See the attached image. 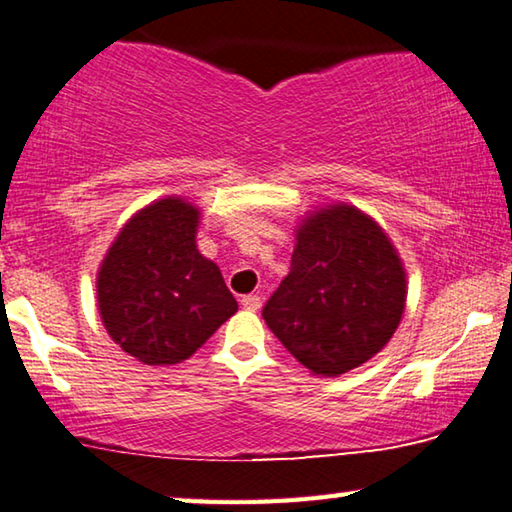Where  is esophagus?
Segmentation results:
<instances>
[{
  "instance_id": "esophagus-1",
  "label": "esophagus",
  "mask_w": 512,
  "mask_h": 512,
  "mask_svg": "<svg viewBox=\"0 0 512 512\" xmlns=\"http://www.w3.org/2000/svg\"><path fill=\"white\" fill-rule=\"evenodd\" d=\"M241 305L246 307V310H259V305H262V298L259 296H255V294H248V296H243L241 298Z\"/></svg>"
}]
</instances>
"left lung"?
<instances>
[{"label":"left lung","mask_w":512,"mask_h":512,"mask_svg":"<svg viewBox=\"0 0 512 512\" xmlns=\"http://www.w3.org/2000/svg\"><path fill=\"white\" fill-rule=\"evenodd\" d=\"M291 269L262 316L282 346L316 376L371 360L399 326L405 273L385 232L351 205L300 225Z\"/></svg>","instance_id":"8db88e82"}]
</instances>
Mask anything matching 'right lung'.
I'll return each mask as SVG.
<instances>
[{
    "instance_id": "1",
    "label": "right lung",
    "mask_w": 512,
    "mask_h": 512,
    "mask_svg": "<svg viewBox=\"0 0 512 512\" xmlns=\"http://www.w3.org/2000/svg\"><path fill=\"white\" fill-rule=\"evenodd\" d=\"M198 209L166 198L141 209L97 275L104 328L145 364H177L237 312L218 266L198 253Z\"/></svg>"
}]
</instances>
